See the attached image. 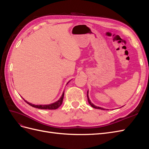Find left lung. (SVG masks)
Returning a JSON list of instances; mask_svg holds the SVG:
<instances>
[{
	"label": "left lung",
	"mask_w": 149,
	"mask_h": 149,
	"mask_svg": "<svg viewBox=\"0 0 149 149\" xmlns=\"http://www.w3.org/2000/svg\"><path fill=\"white\" fill-rule=\"evenodd\" d=\"M87 97H88V102L89 103V104L91 105L93 107H94V108H95V109H102V110H105L104 109V108H102V107H97V106H96L95 105H94L91 102V101H90V100H89V97H88V92H87Z\"/></svg>",
	"instance_id": "obj_1"
}]
</instances>
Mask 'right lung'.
<instances>
[{
    "instance_id": "add662e5",
    "label": "right lung",
    "mask_w": 149,
    "mask_h": 149,
    "mask_svg": "<svg viewBox=\"0 0 149 149\" xmlns=\"http://www.w3.org/2000/svg\"><path fill=\"white\" fill-rule=\"evenodd\" d=\"M69 82H68V83ZM67 83V84H68ZM63 97H64V92L63 93L62 96H61V97L60 98V100L56 101L55 102L50 104H48V105H35V104H32L31 103H30L29 102H27L26 101H25L24 99V100L29 104L30 106H32L33 107L35 108H38V109H49V110H52V109H58V107H59L61 104H62V102H63Z\"/></svg>"
}]
</instances>
